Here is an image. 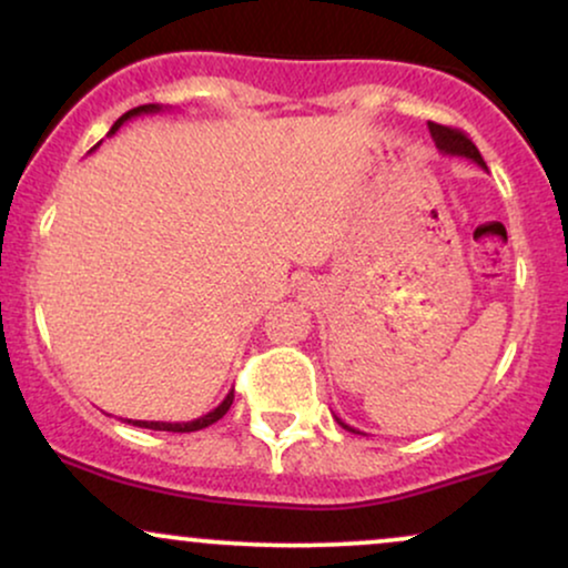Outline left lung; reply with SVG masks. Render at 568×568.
Returning a JSON list of instances; mask_svg holds the SVG:
<instances>
[{"label":"left lung","instance_id":"1","mask_svg":"<svg viewBox=\"0 0 568 568\" xmlns=\"http://www.w3.org/2000/svg\"><path fill=\"white\" fill-rule=\"evenodd\" d=\"M427 128H429V135H433L435 146L440 149V154H448V156H466V160L477 162L479 168L487 170V164H485V160H483V154H479V149H477L475 143H471L469 139H466V135H464L462 131H456V128H448V125H437V123H427ZM335 422H337V425H341L343 429H348V433H356L354 427L343 425V422L337 419V416H335Z\"/></svg>","mask_w":568,"mask_h":568}]
</instances>
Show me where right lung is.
I'll return each mask as SVG.
<instances>
[{
  "label": "right lung",
  "mask_w": 568,
  "mask_h": 568,
  "mask_svg": "<svg viewBox=\"0 0 568 568\" xmlns=\"http://www.w3.org/2000/svg\"><path fill=\"white\" fill-rule=\"evenodd\" d=\"M162 110H164V106H160V104H141V106H135V110L125 112L123 118H120L118 123L112 125V131L106 133V135L118 133L120 128L128 123V120L139 118V114H156V112H162ZM93 149H97V146H93ZM231 404H233V390L227 393L225 400H222L217 408H212L210 414L199 416V419H191V422H141V419H128V425L143 427V429H160V433H196V429H204V427L214 425V422H217V419H222V416L227 414V408H231Z\"/></svg>",
  "instance_id": "add662e5"
}]
</instances>
